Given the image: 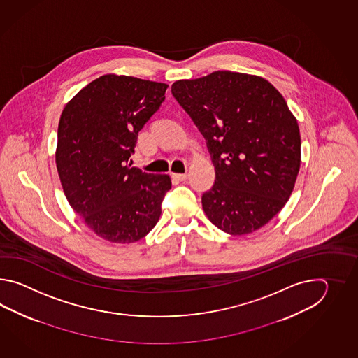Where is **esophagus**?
<instances>
[{
	"label": "esophagus",
	"instance_id": "obj_1",
	"mask_svg": "<svg viewBox=\"0 0 358 358\" xmlns=\"http://www.w3.org/2000/svg\"><path fill=\"white\" fill-rule=\"evenodd\" d=\"M173 178L176 179V180H179V182H185L188 176H187V174H176V173H174V174H173Z\"/></svg>",
	"mask_w": 358,
	"mask_h": 358
}]
</instances>
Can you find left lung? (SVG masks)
<instances>
[{
  "label": "left lung",
  "instance_id": "left-lung-1",
  "mask_svg": "<svg viewBox=\"0 0 358 358\" xmlns=\"http://www.w3.org/2000/svg\"><path fill=\"white\" fill-rule=\"evenodd\" d=\"M171 93L211 153L216 179L202 196L208 220L231 236L266 225L301 166L297 119L280 92L261 76L220 70L176 80Z\"/></svg>",
  "mask_w": 358,
  "mask_h": 358
}]
</instances>
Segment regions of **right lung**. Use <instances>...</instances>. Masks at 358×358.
<instances>
[{"label":"right lung","mask_w":358,"mask_h":358,"mask_svg":"<svg viewBox=\"0 0 358 358\" xmlns=\"http://www.w3.org/2000/svg\"><path fill=\"white\" fill-rule=\"evenodd\" d=\"M168 87L106 74L62 110L56 148L62 189L84 224L108 242H137L160 219L170 176L147 174L128 161L139 130L160 108Z\"/></svg>","instance_id":"add662e5"}]
</instances>
